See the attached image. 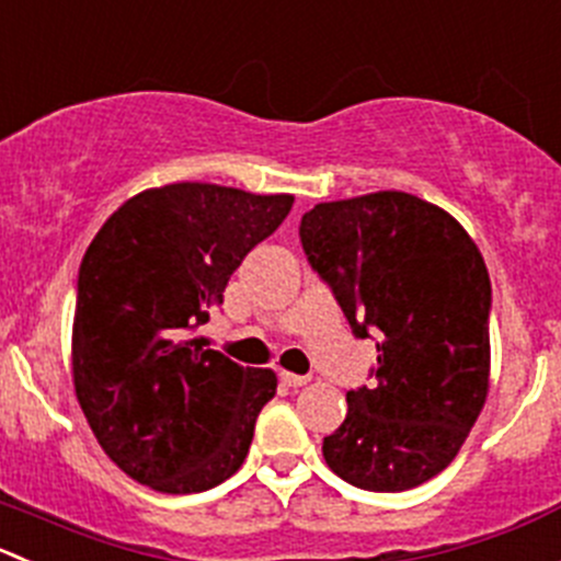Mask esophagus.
I'll return each mask as SVG.
<instances>
[{
  "label": "esophagus",
  "instance_id": "34e87169",
  "mask_svg": "<svg viewBox=\"0 0 561 561\" xmlns=\"http://www.w3.org/2000/svg\"><path fill=\"white\" fill-rule=\"evenodd\" d=\"M279 380L285 386H290V389H301V386L309 383V375H296V373H285V369H282Z\"/></svg>",
  "mask_w": 561,
  "mask_h": 561
}]
</instances>
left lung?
Listing matches in <instances>:
<instances>
[{"label": "left lung", "instance_id": "1", "mask_svg": "<svg viewBox=\"0 0 561 561\" xmlns=\"http://www.w3.org/2000/svg\"><path fill=\"white\" fill-rule=\"evenodd\" d=\"M312 268L353 334H378L369 386L347 391L323 438L336 477L397 493L442 474L491 389V276L455 216L405 192L314 205L301 219Z\"/></svg>", "mask_w": 561, "mask_h": 561}]
</instances>
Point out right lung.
Masks as SVG:
<instances>
[{
	"label": "right lung",
	"mask_w": 561,
	"mask_h": 561,
	"mask_svg": "<svg viewBox=\"0 0 561 561\" xmlns=\"http://www.w3.org/2000/svg\"><path fill=\"white\" fill-rule=\"evenodd\" d=\"M293 194L170 183L125 199L79 268L73 389L103 453L159 493H199L247 460L274 369L241 367L194 331Z\"/></svg>",
	"instance_id": "obj_1"
}]
</instances>
